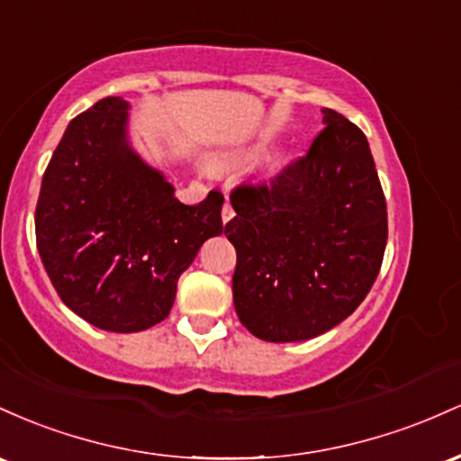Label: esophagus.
<instances>
[{"mask_svg":"<svg viewBox=\"0 0 461 461\" xmlns=\"http://www.w3.org/2000/svg\"><path fill=\"white\" fill-rule=\"evenodd\" d=\"M232 217H235V211H232V206H230V203H229V198H226V203H224V206H221V221H230Z\"/></svg>","mask_w":461,"mask_h":461,"instance_id":"esophagus-1","label":"esophagus"}]
</instances>
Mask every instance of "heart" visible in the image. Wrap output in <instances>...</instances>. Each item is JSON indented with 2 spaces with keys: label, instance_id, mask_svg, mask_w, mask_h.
<instances>
[{
  "label": "heart",
  "instance_id": "heart-1",
  "mask_svg": "<svg viewBox=\"0 0 461 461\" xmlns=\"http://www.w3.org/2000/svg\"><path fill=\"white\" fill-rule=\"evenodd\" d=\"M261 154V146L252 148V149H244V152L235 154V157L229 158V165H235V167H241V165H252Z\"/></svg>",
  "mask_w": 461,
  "mask_h": 461
}]
</instances>
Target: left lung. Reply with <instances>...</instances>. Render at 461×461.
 <instances>
[{"mask_svg":"<svg viewBox=\"0 0 461 461\" xmlns=\"http://www.w3.org/2000/svg\"><path fill=\"white\" fill-rule=\"evenodd\" d=\"M324 131L270 185L232 189L224 235L237 250L232 300L266 342L338 327L368 296L387 244V206L366 134L324 108Z\"/></svg>","mask_w":461,"mask_h":461,"instance_id":"left-lung-1","label":"left lung"}]
</instances>
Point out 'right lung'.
<instances>
[{"label":"right lung","mask_w":461,"mask_h":461,"mask_svg":"<svg viewBox=\"0 0 461 461\" xmlns=\"http://www.w3.org/2000/svg\"><path fill=\"white\" fill-rule=\"evenodd\" d=\"M128 102L71 119L43 174L36 248L67 307L97 329L137 333L172 312L178 278L221 235L224 195L183 204L128 141Z\"/></svg>","instance_id":"1"}]
</instances>
